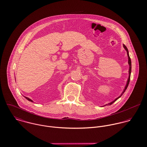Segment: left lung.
<instances>
[{
	"instance_id": "1",
	"label": "left lung",
	"mask_w": 147,
	"mask_h": 147,
	"mask_svg": "<svg viewBox=\"0 0 147 147\" xmlns=\"http://www.w3.org/2000/svg\"><path fill=\"white\" fill-rule=\"evenodd\" d=\"M123 47H124V49H125V50H126V52H127V57H128V65H129V69H128V79H127V83H126V86H125V89H123V91L122 92V93H121V94L119 97H118L117 98H115L114 101H113L112 102H111L109 103L108 104H106V105L102 106V107H104V106H106V105H111V104H113L115 101H116L118 98H120V97L123 95V94L124 93V92L126 91V90L127 89V86H128V84H129V80H130V76H131V59H130L129 56V53H128V49H127V47H126V46H125V45H123Z\"/></svg>"
}]
</instances>
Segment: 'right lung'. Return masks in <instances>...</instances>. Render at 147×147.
<instances>
[{"label": "right lung", "instance_id": "add662e5", "mask_svg": "<svg viewBox=\"0 0 147 147\" xmlns=\"http://www.w3.org/2000/svg\"><path fill=\"white\" fill-rule=\"evenodd\" d=\"M24 97H25V96H24ZM25 98H26V100H28V101H31V102H33V100H31V99H30V98H28V97H25Z\"/></svg>", "mask_w": 147, "mask_h": 147}]
</instances>
